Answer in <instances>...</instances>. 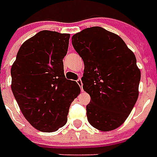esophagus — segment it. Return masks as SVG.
I'll return each mask as SVG.
<instances>
[{
    "mask_svg": "<svg viewBox=\"0 0 157 157\" xmlns=\"http://www.w3.org/2000/svg\"><path fill=\"white\" fill-rule=\"evenodd\" d=\"M77 83H78V84L79 85V87L81 88V90L83 91L84 90H83V83H82V80H81L80 78H78V80H77Z\"/></svg>",
    "mask_w": 157,
    "mask_h": 157,
    "instance_id": "34e87169",
    "label": "esophagus"
}]
</instances>
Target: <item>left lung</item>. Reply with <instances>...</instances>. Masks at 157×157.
I'll return each mask as SVG.
<instances>
[{
    "label": "left lung",
    "mask_w": 157,
    "mask_h": 157,
    "mask_svg": "<svg viewBox=\"0 0 157 157\" xmlns=\"http://www.w3.org/2000/svg\"><path fill=\"white\" fill-rule=\"evenodd\" d=\"M72 43L84 63L81 80L90 95L89 123L106 132L117 128L129 116L139 96L140 70L123 39L101 27L73 34Z\"/></svg>",
    "instance_id": "left-lung-1"
}]
</instances>
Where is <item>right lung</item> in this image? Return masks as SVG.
Returning <instances> with one entry per match:
<instances>
[{"label":"right lung","instance_id":"right-lung-1","mask_svg":"<svg viewBox=\"0 0 157 157\" xmlns=\"http://www.w3.org/2000/svg\"><path fill=\"white\" fill-rule=\"evenodd\" d=\"M69 34L43 30L21 45L11 68V88L24 117L41 132L66 124L71 103L80 93L63 70Z\"/></svg>","mask_w":157,"mask_h":157}]
</instances>
